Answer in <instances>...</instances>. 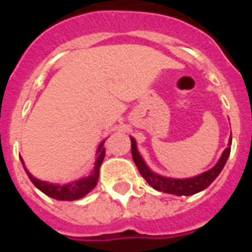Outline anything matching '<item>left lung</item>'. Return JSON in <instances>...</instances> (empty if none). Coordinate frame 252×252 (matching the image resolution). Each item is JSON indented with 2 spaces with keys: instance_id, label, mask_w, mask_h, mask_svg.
I'll return each mask as SVG.
<instances>
[{
  "instance_id": "left-lung-1",
  "label": "left lung",
  "mask_w": 252,
  "mask_h": 252,
  "mask_svg": "<svg viewBox=\"0 0 252 252\" xmlns=\"http://www.w3.org/2000/svg\"><path fill=\"white\" fill-rule=\"evenodd\" d=\"M132 142V157L133 161L137 166L138 171L142 175V178L149 183V186L157 189V191L165 192V193H171L176 196H189L195 195L197 192L203 191L207 187L211 186L213 180L220 175V172L222 171L223 166L226 163L229 154H230V145H231V137L229 138V144L227 148L222 152L219 162L216 163L212 168L208 171L201 172L199 175L192 176V178H184V179H178V178H168V176L159 175L157 172H154L149 166L146 165L144 158L137 149V144L133 137H130Z\"/></svg>"
}]
</instances>
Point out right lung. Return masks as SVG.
I'll return each mask as SVG.
<instances>
[{
  "label": "right lung",
  "mask_w": 252,
  "mask_h": 252,
  "mask_svg": "<svg viewBox=\"0 0 252 252\" xmlns=\"http://www.w3.org/2000/svg\"><path fill=\"white\" fill-rule=\"evenodd\" d=\"M104 141L103 140L100 144H99L98 149H96V158H95V163L93 171L89 174L87 176H84L81 179H77L74 182H70V183L66 184H55L49 183V182H45V180H40L35 178V176L31 174V172L26 168L25 162L21 157V162L23 167H25V171L27 172L30 180L32 182L33 186L40 189L43 193H45L49 197L56 200H61V201H73V200L82 199L84 196H86L91 189H94L96 183H98L99 179V168L102 165L103 159H104V156H106V148H104Z\"/></svg>",
  "instance_id": "add662e5"
}]
</instances>
